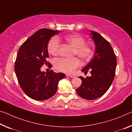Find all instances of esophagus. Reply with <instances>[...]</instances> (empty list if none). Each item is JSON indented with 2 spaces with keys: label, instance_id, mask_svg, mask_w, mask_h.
Wrapping results in <instances>:
<instances>
[{
  "label": "esophagus",
  "instance_id": "1",
  "mask_svg": "<svg viewBox=\"0 0 132 132\" xmlns=\"http://www.w3.org/2000/svg\"><path fill=\"white\" fill-rule=\"evenodd\" d=\"M66 76L67 77H71V78H73V77H74V76H73V75H70V74H66Z\"/></svg>",
  "mask_w": 132,
  "mask_h": 132
}]
</instances>
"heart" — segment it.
<instances>
[{"mask_svg": "<svg viewBox=\"0 0 132 132\" xmlns=\"http://www.w3.org/2000/svg\"><path fill=\"white\" fill-rule=\"evenodd\" d=\"M64 40L74 47L73 53L83 60H88L93 55V49L89 45L85 44L83 37L77 35H69L64 37ZM59 40L56 37H53L47 44V51L53 56H56L59 48ZM80 65V62L76 57L70 59L59 58L55 60L56 69L63 72L70 73Z\"/></svg>", "mask_w": 132, "mask_h": 132, "instance_id": "obj_1", "label": "heart"}]
</instances>
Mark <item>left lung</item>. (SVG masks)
I'll list each match as a JSON object with an SVG mask.
<instances>
[{"instance_id": "left-lung-1", "label": "left lung", "mask_w": 132, "mask_h": 132, "mask_svg": "<svg viewBox=\"0 0 132 132\" xmlns=\"http://www.w3.org/2000/svg\"><path fill=\"white\" fill-rule=\"evenodd\" d=\"M95 45L93 58L81 71H90L91 76L84 78L80 76L81 85L76 92L79 96L87 100H95L103 96L113 81L117 60L112 46L99 33L89 31Z\"/></svg>"}]
</instances>
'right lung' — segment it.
<instances>
[{
    "label": "right lung",
    "instance_id": "obj_1",
    "mask_svg": "<svg viewBox=\"0 0 132 132\" xmlns=\"http://www.w3.org/2000/svg\"><path fill=\"white\" fill-rule=\"evenodd\" d=\"M60 31L42 29L21 45L17 54L14 71L21 88L29 97L45 100L56 93L59 80L65 77L63 73L42 72L49 57L47 46L51 37Z\"/></svg>",
    "mask_w": 132,
    "mask_h": 132
}]
</instances>
